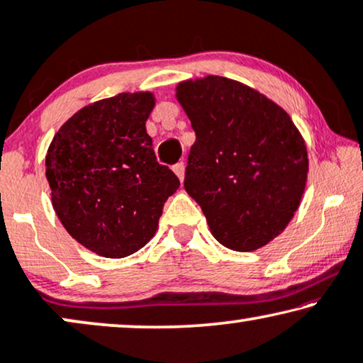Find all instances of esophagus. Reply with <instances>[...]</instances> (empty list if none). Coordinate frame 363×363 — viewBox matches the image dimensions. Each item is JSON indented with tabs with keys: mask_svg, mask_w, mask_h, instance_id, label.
<instances>
[{
	"mask_svg": "<svg viewBox=\"0 0 363 363\" xmlns=\"http://www.w3.org/2000/svg\"><path fill=\"white\" fill-rule=\"evenodd\" d=\"M172 171H174V174H176V176L179 177V181H184V164L182 162H179V164H176V166H172Z\"/></svg>",
	"mask_w": 363,
	"mask_h": 363,
	"instance_id": "esophagus-1",
	"label": "esophagus"
}]
</instances>
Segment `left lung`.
Wrapping results in <instances>:
<instances>
[{"mask_svg":"<svg viewBox=\"0 0 363 363\" xmlns=\"http://www.w3.org/2000/svg\"><path fill=\"white\" fill-rule=\"evenodd\" d=\"M176 98L196 133L184 189L227 249L252 252L292 220L306 191L308 154L286 111L222 76L181 81Z\"/></svg>","mask_w":363,"mask_h":363,"instance_id":"obj_1","label":"left lung"}]
</instances>
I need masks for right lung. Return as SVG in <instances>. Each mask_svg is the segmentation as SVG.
<instances>
[{
    "label": "right lung",
    "mask_w": 363,
    "mask_h": 363,
    "mask_svg": "<svg viewBox=\"0 0 363 363\" xmlns=\"http://www.w3.org/2000/svg\"><path fill=\"white\" fill-rule=\"evenodd\" d=\"M151 91L121 93L72 114L46 154V179L67 234L101 257H128L157 230L179 179L152 151Z\"/></svg>",
    "instance_id": "add662e5"
}]
</instances>
